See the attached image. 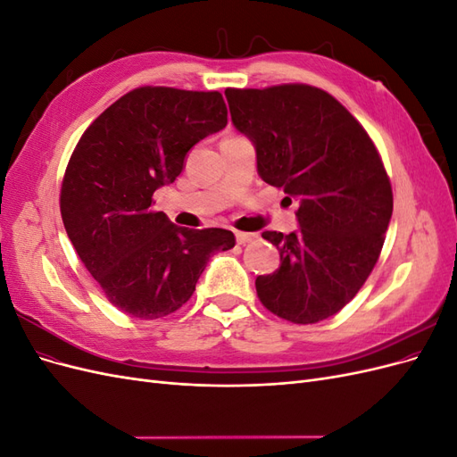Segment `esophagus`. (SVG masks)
<instances>
[{"label": "esophagus", "instance_id": "34e87169", "mask_svg": "<svg viewBox=\"0 0 457 457\" xmlns=\"http://www.w3.org/2000/svg\"><path fill=\"white\" fill-rule=\"evenodd\" d=\"M253 240H255V234H252V232H237V242H238L240 245L250 244V242H253Z\"/></svg>", "mask_w": 457, "mask_h": 457}]
</instances>
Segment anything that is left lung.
<instances>
[{"mask_svg": "<svg viewBox=\"0 0 457 457\" xmlns=\"http://www.w3.org/2000/svg\"><path fill=\"white\" fill-rule=\"evenodd\" d=\"M225 95L234 128L255 146L262 181L299 204L297 230L262 232L278 247L280 267L257 276V295L287 322L326 320L358 294L381 253L393 190L379 152L349 110L318 87Z\"/></svg>", "mask_w": 457, "mask_h": 457, "instance_id": "left-lung-1", "label": "left lung"}]
</instances>
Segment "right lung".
<instances>
[{"instance_id": "1", "label": "right lung", "mask_w": 457, "mask_h": 457, "mask_svg": "<svg viewBox=\"0 0 457 457\" xmlns=\"http://www.w3.org/2000/svg\"><path fill=\"white\" fill-rule=\"evenodd\" d=\"M227 126L219 91L137 87L81 135L61 187V215L76 253L121 312L156 320L181 309L225 228H183L152 210V195L183 171L187 152Z\"/></svg>"}]
</instances>
